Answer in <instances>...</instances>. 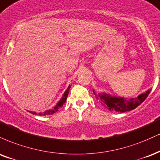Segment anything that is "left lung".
Here are the masks:
<instances>
[{
	"mask_svg": "<svg viewBox=\"0 0 160 160\" xmlns=\"http://www.w3.org/2000/svg\"><path fill=\"white\" fill-rule=\"evenodd\" d=\"M93 92L96 97V99L108 110L117 112H125L135 109L140 104H142L148 97L151 90H148L136 98H131L129 99H125L121 97H111L105 93H96L93 91Z\"/></svg>",
	"mask_w": 160,
	"mask_h": 160,
	"instance_id": "obj_1",
	"label": "left lung"
}]
</instances>
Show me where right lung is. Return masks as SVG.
<instances>
[{
	"label": "right lung",
	"instance_id": "1",
	"mask_svg": "<svg viewBox=\"0 0 160 160\" xmlns=\"http://www.w3.org/2000/svg\"><path fill=\"white\" fill-rule=\"evenodd\" d=\"M69 88H70V86H69L68 88H67V90L64 92V93H63V97H62V98L61 99V100L59 101V102H58V104L56 105L52 109H50V110H48L46 111V112H42V113H39L38 115H51V114H54V112H57L58 110L60 109V108H61L62 106H63V103L66 102V100H67V96H68V93H69ZM31 113L33 114H37L36 112H30Z\"/></svg>",
	"mask_w": 160,
	"mask_h": 160
}]
</instances>
